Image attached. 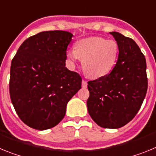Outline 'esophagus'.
<instances>
[{
    "instance_id": "esophagus-1",
    "label": "esophagus",
    "mask_w": 156,
    "mask_h": 156,
    "mask_svg": "<svg viewBox=\"0 0 156 156\" xmlns=\"http://www.w3.org/2000/svg\"><path fill=\"white\" fill-rule=\"evenodd\" d=\"M82 87H87V83L86 80H82Z\"/></svg>"
}]
</instances>
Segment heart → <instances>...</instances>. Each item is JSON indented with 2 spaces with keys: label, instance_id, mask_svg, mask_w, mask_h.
Listing matches in <instances>:
<instances>
[{
  "label": "heart",
  "instance_id": "b5f03b06",
  "mask_svg": "<svg viewBox=\"0 0 156 156\" xmlns=\"http://www.w3.org/2000/svg\"><path fill=\"white\" fill-rule=\"evenodd\" d=\"M119 46L114 40L102 37H90L79 40L74 50H69L66 57L71 66L82 60L83 69L87 76L97 79L108 75L115 66Z\"/></svg>",
  "mask_w": 156,
  "mask_h": 156
}]
</instances>
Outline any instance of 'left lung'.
Listing matches in <instances>:
<instances>
[{
  "instance_id": "1",
  "label": "left lung",
  "mask_w": 156,
  "mask_h": 156,
  "mask_svg": "<svg viewBox=\"0 0 156 156\" xmlns=\"http://www.w3.org/2000/svg\"><path fill=\"white\" fill-rule=\"evenodd\" d=\"M119 46V56L108 75L87 83V110L98 126L118 129L133 119L148 89L144 55L131 38L110 32Z\"/></svg>"
}]
</instances>
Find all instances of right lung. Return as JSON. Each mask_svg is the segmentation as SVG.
<instances>
[{
    "instance_id": "1",
    "label": "right lung",
    "mask_w": 156,
    "mask_h": 156,
    "mask_svg": "<svg viewBox=\"0 0 156 156\" xmlns=\"http://www.w3.org/2000/svg\"><path fill=\"white\" fill-rule=\"evenodd\" d=\"M73 34L44 31L19 47L11 65L9 92L16 113L38 130L55 126L66 105L81 88L80 76L66 67V50Z\"/></svg>"
}]
</instances>
